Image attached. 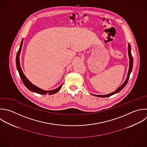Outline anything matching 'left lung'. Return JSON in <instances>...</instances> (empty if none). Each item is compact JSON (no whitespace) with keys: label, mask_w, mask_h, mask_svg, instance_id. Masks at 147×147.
I'll list each match as a JSON object with an SVG mask.
<instances>
[{"label":"left lung","mask_w":147,"mask_h":147,"mask_svg":"<svg viewBox=\"0 0 147 147\" xmlns=\"http://www.w3.org/2000/svg\"><path fill=\"white\" fill-rule=\"evenodd\" d=\"M128 55H129V71H128V73H127V78L126 79V80L125 81V82L117 89L114 92H111L110 94H107V95H94L93 94V95H95L96 96H98V97H103V98H105V97H109L110 96H111L115 94H117L118 92H119L121 90H122L123 87L126 86V84H127V81L129 80V76H130V74L132 71V68H133V57H132V55H131V47H130V44L129 43L128 44Z\"/></svg>","instance_id":"obj_1"}]
</instances>
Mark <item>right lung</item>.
<instances>
[{
	"mask_svg": "<svg viewBox=\"0 0 147 147\" xmlns=\"http://www.w3.org/2000/svg\"><path fill=\"white\" fill-rule=\"evenodd\" d=\"M22 44H23V39L21 41V45H20V49L17 52V57H16V65H17V70L18 71L20 76L21 77V79H22L24 84H25V86L31 91L39 94H42V95H46L47 94H48L49 95H52L53 94H55L56 92H57L62 87L63 84L59 86L58 88H57L55 90H49V91H45L44 90H42L40 88H38V87L36 86L35 85H34L33 84H32L28 79L25 76V75H24L21 66H20V53L22 49Z\"/></svg>",
	"mask_w": 147,
	"mask_h": 147,
	"instance_id": "right-lung-1",
	"label": "right lung"
}]
</instances>
